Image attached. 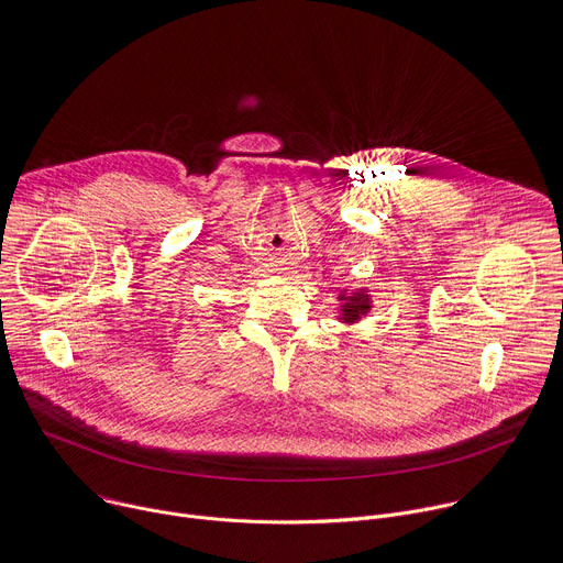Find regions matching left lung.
<instances>
[{
	"mask_svg": "<svg viewBox=\"0 0 563 563\" xmlns=\"http://www.w3.org/2000/svg\"><path fill=\"white\" fill-rule=\"evenodd\" d=\"M336 312L334 319L344 323L346 328L357 325L362 319H366L371 314V310L375 308L373 301V290L366 286L360 288H342L340 295H336Z\"/></svg>",
	"mask_w": 563,
	"mask_h": 563,
	"instance_id": "left-lung-1",
	"label": "left lung"
}]
</instances>
